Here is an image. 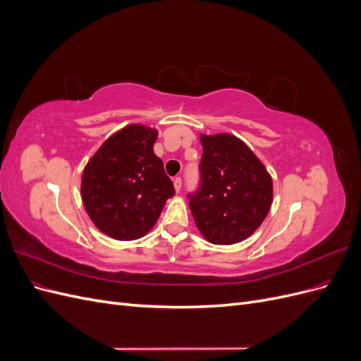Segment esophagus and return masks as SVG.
<instances>
[{"mask_svg": "<svg viewBox=\"0 0 361 361\" xmlns=\"http://www.w3.org/2000/svg\"><path fill=\"white\" fill-rule=\"evenodd\" d=\"M173 185H174V190H176V192H179L180 188H182V179L180 178H174L173 179Z\"/></svg>", "mask_w": 361, "mask_h": 361, "instance_id": "1", "label": "esophagus"}]
</instances>
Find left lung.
Here are the masks:
<instances>
[{
    "label": "left lung",
    "instance_id": "left-lung-1",
    "mask_svg": "<svg viewBox=\"0 0 361 361\" xmlns=\"http://www.w3.org/2000/svg\"><path fill=\"white\" fill-rule=\"evenodd\" d=\"M200 188L190 194V209L206 241L232 245L253 235L272 204V179L241 138L200 135Z\"/></svg>",
    "mask_w": 361,
    "mask_h": 361
}]
</instances>
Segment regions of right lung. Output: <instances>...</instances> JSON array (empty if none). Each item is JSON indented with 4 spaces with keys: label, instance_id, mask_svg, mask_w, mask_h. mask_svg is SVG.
Returning <instances> with one entry per match:
<instances>
[{
    "label": "right lung",
    "instance_id": "obj_1",
    "mask_svg": "<svg viewBox=\"0 0 361 361\" xmlns=\"http://www.w3.org/2000/svg\"><path fill=\"white\" fill-rule=\"evenodd\" d=\"M158 130L133 123L96 150L82 171L81 199L93 224L117 241H134L155 226L174 195L154 152Z\"/></svg>",
    "mask_w": 361,
    "mask_h": 361
}]
</instances>
